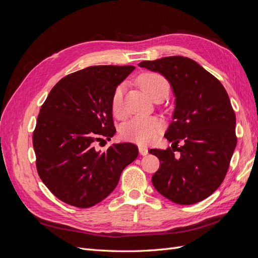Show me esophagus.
I'll return each instance as SVG.
<instances>
[{
    "instance_id": "esophagus-1",
    "label": "esophagus",
    "mask_w": 258,
    "mask_h": 258,
    "mask_svg": "<svg viewBox=\"0 0 258 258\" xmlns=\"http://www.w3.org/2000/svg\"><path fill=\"white\" fill-rule=\"evenodd\" d=\"M139 152L142 156H145V155L148 154V150H147V147H145V146H139Z\"/></svg>"
}]
</instances>
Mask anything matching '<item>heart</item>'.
Returning <instances> with one entry per match:
<instances>
[{
    "instance_id": "obj_1",
    "label": "heart",
    "mask_w": 258,
    "mask_h": 258,
    "mask_svg": "<svg viewBox=\"0 0 258 258\" xmlns=\"http://www.w3.org/2000/svg\"><path fill=\"white\" fill-rule=\"evenodd\" d=\"M143 90L152 99L161 91H169L170 85L165 76L156 72H146L139 77ZM111 110L117 118L124 115L123 110V85L116 86L111 98ZM165 128V122L156 116H137L123 124L120 135L126 141L140 145L154 142Z\"/></svg>"
}]
</instances>
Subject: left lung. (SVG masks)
I'll return each instance as SVG.
<instances>
[{
	"instance_id": "8db88e82",
	"label": "left lung",
	"mask_w": 258,
	"mask_h": 258,
	"mask_svg": "<svg viewBox=\"0 0 258 258\" xmlns=\"http://www.w3.org/2000/svg\"><path fill=\"white\" fill-rule=\"evenodd\" d=\"M139 66L165 76L175 96L173 120L165 135L172 146L148 151L160 161L152 183L174 204H196L220 187L237 145L236 115L228 93L215 76L187 57H165ZM178 143H182L179 148Z\"/></svg>"
}]
</instances>
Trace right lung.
I'll use <instances>...</instances> for the list:
<instances>
[{
	"instance_id": "obj_1",
	"label": "right lung",
	"mask_w": 258,
	"mask_h": 258,
	"mask_svg": "<svg viewBox=\"0 0 258 258\" xmlns=\"http://www.w3.org/2000/svg\"><path fill=\"white\" fill-rule=\"evenodd\" d=\"M134 66H93L61 79L43 103L33 131L36 169L59 200L90 208L110 195L122 170L139 154L131 143L98 152L116 129L111 110L114 89Z\"/></svg>"
}]
</instances>
